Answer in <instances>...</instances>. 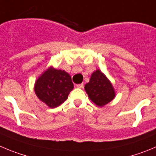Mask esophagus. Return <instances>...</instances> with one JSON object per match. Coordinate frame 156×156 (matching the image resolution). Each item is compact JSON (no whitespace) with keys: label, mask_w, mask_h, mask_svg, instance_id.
I'll use <instances>...</instances> for the list:
<instances>
[{"label":"esophagus","mask_w":156,"mask_h":156,"mask_svg":"<svg viewBox=\"0 0 156 156\" xmlns=\"http://www.w3.org/2000/svg\"><path fill=\"white\" fill-rule=\"evenodd\" d=\"M76 86L79 88H82L83 87H84V84H83V83H81V84H78V85H76Z\"/></svg>","instance_id":"34e87169"}]
</instances>
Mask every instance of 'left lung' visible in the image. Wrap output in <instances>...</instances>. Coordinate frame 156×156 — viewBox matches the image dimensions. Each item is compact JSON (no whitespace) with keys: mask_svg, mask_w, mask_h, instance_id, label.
Wrapping results in <instances>:
<instances>
[{"mask_svg":"<svg viewBox=\"0 0 156 156\" xmlns=\"http://www.w3.org/2000/svg\"><path fill=\"white\" fill-rule=\"evenodd\" d=\"M85 89L90 99L98 106H104L115 98V91L111 82L99 70L91 75Z\"/></svg>","mask_w":156,"mask_h":156,"instance_id":"obj_1","label":"left lung"}]
</instances>
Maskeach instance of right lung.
<instances>
[{
  "instance_id": "1",
  "label": "right lung",
  "mask_w": 156,
  "mask_h": 156,
  "mask_svg": "<svg viewBox=\"0 0 156 156\" xmlns=\"http://www.w3.org/2000/svg\"><path fill=\"white\" fill-rule=\"evenodd\" d=\"M74 88L67 72L50 68L37 80L34 86L37 98L50 108H56L68 98Z\"/></svg>"
}]
</instances>
